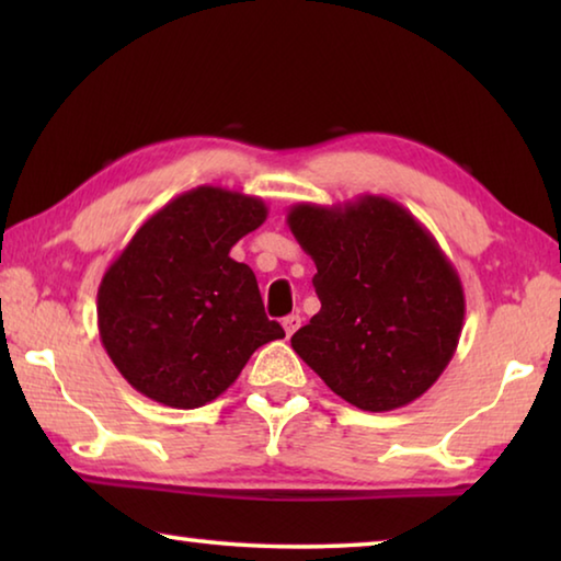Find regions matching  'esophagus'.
<instances>
[{
	"label": "esophagus",
	"mask_w": 561,
	"mask_h": 561,
	"mask_svg": "<svg viewBox=\"0 0 561 561\" xmlns=\"http://www.w3.org/2000/svg\"><path fill=\"white\" fill-rule=\"evenodd\" d=\"M282 327H284V331H287V336H291L294 331L301 327V317L299 314H291V317H287V319L282 321Z\"/></svg>",
	"instance_id": "1"
}]
</instances>
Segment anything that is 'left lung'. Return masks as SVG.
<instances>
[{
    "label": "left lung",
    "mask_w": 561,
    "mask_h": 561,
    "mask_svg": "<svg viewBox=\"0 0 561 561\" xmlns=\"http://www.w3.org/2000/svg\"><path fill=\"white\" fill-rule=\"evenodd\" d=\"M291 234L317 264L321 301L291 348L360 411H393L438 381L458 348V270L415 217L383 195L294 205Z\"/></svg>",
    "instance_id": "8db88e82"
}]
</instances>
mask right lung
Returning a JSON list of instances; mask_svg holds the SVG:
<instances>
[{
	"label": "right lung",
	"instance_id": "1",
	"mask_svg": "<svg viewBox=\"0 0 561 561\" xmlns=\"http://www.w3.org/2000/svg\"><path fill=\"white\" fill-rule=\"evenodd\" d=\"M267 220L262 197L201 185L138 227L99 287V334L121 376L180 411L230 388L260 346L284 336L257 277L230 257Z\"/></svg>",
	"mask_w": 561,
	"mask_h": 561
}]
</instances>
